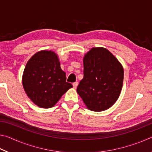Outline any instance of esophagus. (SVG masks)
<instances>
[{
  "instance_id": "obj_1",
  "label": "esophagus",
  "mask_w": 152,
  "mask_h": 152,
  "mask_svg": "<svg viewBox=\"0 0 152 152\" xmlns=\"http://www.w3.org/2000/svg\"><path fill=\"white\" fill-rule=\"evenodd\" d=\"M78 82H74V83H73L74 88H76L77 86H78Z\"/></svg>"
}]
</instances>
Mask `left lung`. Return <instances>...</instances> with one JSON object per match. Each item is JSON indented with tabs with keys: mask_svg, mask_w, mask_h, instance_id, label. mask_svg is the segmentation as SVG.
Returning <instances> with one entry per match:
<instances>
[{
	"mask_svg": "<svg viewBox=\"0 0 152 152\" xmlns=\"http://www.w3.org/2000/svg\"><path fill=\"white\" fill-rule=\"evenodd\" d=\"M84 78L77 92L89 110L102 111L112 107L121 92L124 70L106 48H92L83 58Z\"/></svg>",
	"mask_w": 152,
	"mask_h": 152,
	"instance_id": "1",
	"label": "left lung"
}]
</instances>
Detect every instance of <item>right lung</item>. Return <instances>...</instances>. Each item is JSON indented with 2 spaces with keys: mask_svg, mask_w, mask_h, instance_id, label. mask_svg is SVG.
<instances>
[{
  "mask_svg": "<svg viewBox=\"0 0 152 152\" xmlns=\"http://www.w3.org/2000/svg\"><path fill=\"white\" fill-rule=\"evenodd\" d=\"M22 83L33 103L44 109L53 107L64 94L72 88L66 82L58 55L51 50L35 53L25 66Z\"/></svg>",
  "mask_w": 152,
  "mask_h": 152,
  "instance_id": "right-lung-1",
  "label": "right lung"
}]
</instances>
